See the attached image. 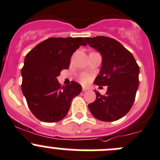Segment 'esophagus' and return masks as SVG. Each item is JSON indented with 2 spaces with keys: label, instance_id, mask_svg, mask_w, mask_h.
Segmentation results:
<instances>
[{
  "label": "esophagus",
  "instance_id": "esophagus-1",
  "mask_svg": "<svg viewBox=\"0 0 160 160\" xmlns=\"http://www.w3.org/2000/svg\"><path fill=\"white\" fill-rule=\"evenodd\" d=\"M83 91H85V90H86V88H83Z\"/></svg>",
  "mask_w": 160,
  "mask_h": 160
}]
</instances>
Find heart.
<instances>
[{"mask_svg": "<svg viewBox=\"0 0 160 160\" xmlns=\"http://www.w3.org/2000/svg\"><path fill=\"white\" fill-rule=\"evenodd\" d=\"M80 80L82 82H87L88 80V75L86 74H83L80 76Z\"/></svg>", "mask_w": 160, "mask_h": 160, "instance_id": "b5f03b06", "label": "heart"}]
</instances>
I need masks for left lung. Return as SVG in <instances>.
Instances as JSON below:
<instances>
[{
    "label": "left lung",
    "instance_id": "obj_1",
    "mask_svg": "<svg viewBox=\"0 0 160 160\" xmlns=\"http://www.w3.org/2000/svg\"><path fill=\"white\" fill-rule=\"evenodd\" d=\"M84 39L102 57V66L94 83L108 85V90L92 106V110L100 119L118 117L129 106L128 93L139 87V66L132 53L114 39L101 36Z\"/></svg>",
    "mask_w": 160,
    "mask_h": 160
}]
</instances>
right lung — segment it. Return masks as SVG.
Returning <instances> with one entry per match:
<instances>
[{
  "mask_svg": "<svg viewBox=\"0 0 160 160\" xmlns=\"http://www.w3.org/2000/svg\"><path fill=\"white\" fill-rule=\"evenodd\" d=\"M81 45H87L82 37H52L37 44L25 56L24 67L21 69V88L48 91L45 100H48L49 95L50 98L53 95V103L50 100L48 106L47 103L48 112H56L62 108V100L70 90L82 89L81 86L74 81H72L69 86L61 88L57 80L61 70L69 68L72 55Z\"/></svg>",
  "mask_w": 160,
  "mask_h": 160,
  "instance_id": "1",
  "label": "right lung"
}]
</instances>
